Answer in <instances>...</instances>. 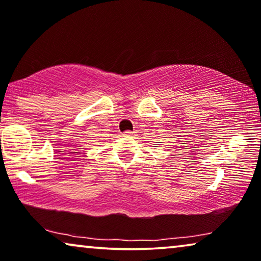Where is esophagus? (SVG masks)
Returning <instances> with one entry per match:
<instances>
[{"mask_svg":"<svg viewBox=\"0 0 261 261\" xmlns=\"http://www.w3.org/2000/svg\"><path fill=\"white\" fill-rule=\"evenodd\" d=\"M134 134L135 132H132V131H125L123 134V136H125V137H134Z\"/></svg>","mask_w":261,"mask_h":261,"instance_id":"esophagus-1","label":"esophagus"}]
</instances>
